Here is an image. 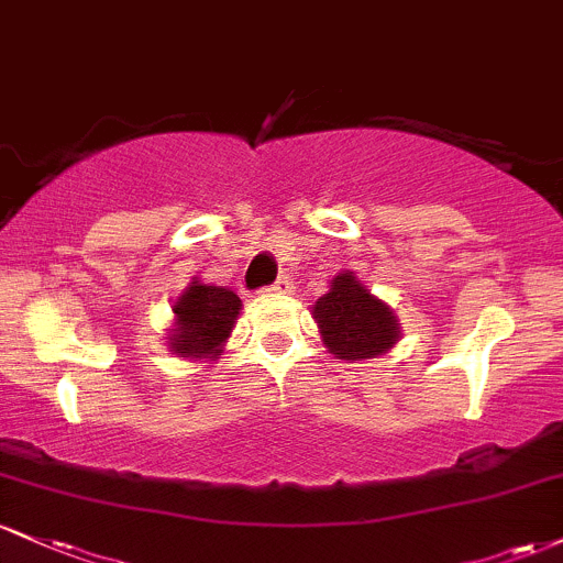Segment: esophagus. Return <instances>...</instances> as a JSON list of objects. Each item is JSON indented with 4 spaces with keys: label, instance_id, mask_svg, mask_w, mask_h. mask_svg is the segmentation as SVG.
<instances>
[{
    "label": "esophagus",
    "instance_id": "1",
    "mask_svg": "<svg viewBox=\"0 0 563 563\" xmlns=\"http://www.w3.org/2000/svg\"><path fill=\"white\" fill-rule=\"evenodd\" d=\"M269 290H273V294H290V290H294V283H290L286 275H280Z\"/></svg>",
    "mask_w": 563,
    "mask_h": 563
}]
</instances>
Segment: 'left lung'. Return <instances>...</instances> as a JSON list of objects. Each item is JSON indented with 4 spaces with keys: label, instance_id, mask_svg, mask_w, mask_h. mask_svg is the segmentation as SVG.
<instances>
[{
    "label": "left lung",
    "instance_id": "1",
    "mask_svg": "<svg viewBox=\"0 0 563 563\" xmlns=\"http://www.w3.org/2000/svg\"><path fill=\"white\" fill-rule=\"evenodd\" d=\"M322 344L339 360H371L399 341V320L391 307L376 299L354 273H339L331 290L312 307Z\"/></svg>",
    "mask_w": 563,
    "mask_h": 563
}]
</instances>
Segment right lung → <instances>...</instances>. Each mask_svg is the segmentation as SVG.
Instances as JSON below:
<instances>
[{
	"label": "right lung",
	"instance_id": "right-lung-1",
	"mask_svg": "<svg viewBox=\"0 0 563 563\" xmlns=\"http://www.w3.org/2000/svg\"><path fill=\"white\" fill-rule=\"evenodd\" d=\"M241 299L230 288L192 280L174 301L169 352L190 360H217L241 314Z\"/></svg>",
	"mask_w": 563,
	"mask_h": 563
}]
</instances>
